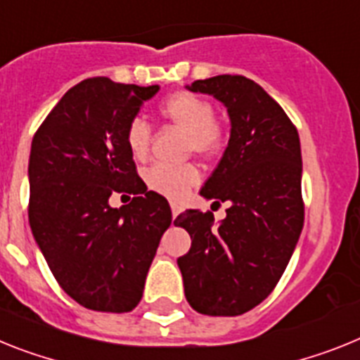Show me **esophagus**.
Wrapping results in <instances>:
<instances>
[{
    "label": "esophagus",
    "mask_w": 360,
    "mask_h": 360,
    "mask_svg": "<svg viewBox=\"0 0 360 360\" xmlns=\"http://www.w3.org/2000/svg\"><path fill=\"white\" fill-rule=\"evenodd\" d=\"M181 212V208H179V205H175V203H172V217H177V214Z\"/></svg>",
    "instance_id": "34e87169"
}]
</instances>
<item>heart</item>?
Returning <instances> with one entry per match:
<instances>
[{"label":"heart","mask_w":360,"mask_h":360,"mask_svg":"<svg viewBox=\"0 0 360 360\" xmlns=\"http://www.w3.org/2000/svg\"><path fill=\"white\" fill-rule=\"evenodd\" d=\"M159 113L168 122L186 129L188 152L199 155H212L221 146V129L214 122V108L194 93H174L161 102ZM152 143V128L144 119L137 117L128 124L126 144L135 159H144ZM146 185L168 199L179 201L188 194V190L199 181V172L194 166H172L157 162L144 175Z\"/></svg>","instance_id":"obj_1"}]
</instances>
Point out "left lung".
Wrapping results in <instances>:
<instances>
[{
	"label": "left lung",
	"mask_w": 360,
	"mask_h": 360,
	"mask_svg": "<svg viewBox=\"0 0 360 360\" xmlns=\"http://www.w3.org/2000/svg\"><path fill=\"white\" fill-rule=\"evenodd\" d=\"M192 93L226 108L231 137L199 194L229 203L226 217L185 210L192 247L177 259L185 297L198 313L236 316L271 295L304 226L302 152L297 128L262 86L238 75L195 80Z\"/></svg>",
	"instance_id": "left-lung-1"
}]
</instances>
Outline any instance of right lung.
Returning <instances> with one entry per match:
<instances>
[{"mask_svg":"<svg viewBox=\"0 0 360 360\" xmlns=\"http://www.w3.org/2000/svg\"><path fill=\"white\" fill-rule=\"evenodd\" d=\"M161 87L105 77L71 87L32 139L29 225L56 282L80 306L128 313L172 223L170 205L135 170L126 129ZM132 203L113 209L109 195Z\"/></svg>","mask_w":360,"mask_h":360,"instance_id":"obj_1","label":"right lung"}]
</instances>
